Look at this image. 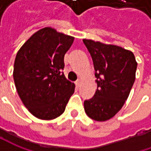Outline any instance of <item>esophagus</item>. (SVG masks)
I'll return each instance as SVG.
<instances>
[{"mask_svg":"<svg viewBox=\"0 0 151 151\" xmlns=\"http://www.w3.org/2000/svg\"><path fill=\"white\" fill-rule=\"evenodd\" d=\"M81 81L78 80V81H76V87H80V86H81Z\"/></svg>","mask_w":151,"mask_h":151,"instance_id":"esophagus-1","label":"esophagus"}]
</instances>
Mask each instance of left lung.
Returning a JSON list of instances; mask_svg holds the SVG:
<instances>
[{
	"label": "left lung",
	"instance_id": "left-lung-1",
	"mask_svg": "<svg viewBox=\"0 0 151 151\" xmlns=\"http://www.w3.org/2000/svg\"><path fill=\"white\" fill-rule=\"evenodd\" d=\"M93 61L97 89L84 101L86 115L93 120L107 121L124 106L135 81L137 62L130 50L113 44L83 39Z\"/></svg>",
	"mask_w": 151,
	"mask_h": 151
}]
</instances>
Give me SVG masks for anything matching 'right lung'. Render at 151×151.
Returning a JSON list of instances; mask_svg holds the SVG:
<instances>
[{
	"label": "right lung",
	"mask_w": 151,
	"mask_h": 151,
	"mask_svg": "<svg viewBox=\"0 0 151 151\" xmlns=\"http://www.w3.org/2000/svg\"><path fill=\"white\" fill-rule=\"evenodd\" d=\"M74 38L47 27L32 34L17 54L15 86L24 106L38 119L60 116L75 91V84L62 72Z\"/></svg>",
	"instance_id": "1"
}]
</instances>
